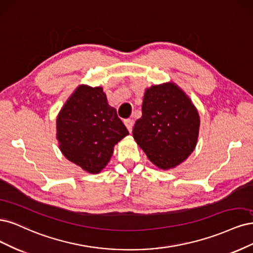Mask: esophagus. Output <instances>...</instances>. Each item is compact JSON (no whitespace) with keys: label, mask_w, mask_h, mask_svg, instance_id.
I'll list each match as a JSON object with an SVG mask.
<instances>
[{"label":"esophagus","mask_w":253,"mask_h":253,"mask_svg":"<svg viewBox=\"0 0 253 253\" xmlns=\"http://www.w3.org/2000/svg\"><path fill=\"white\" fill-rule=\"evenodd\" d=\"M124 123H125L126 127H127V129H128V131H129V132H131V131H132V128H133V124H134L133 120H131V119L125 120V121H124Z\"/></svg>","instance_id":"obj_1"}]
</instances>
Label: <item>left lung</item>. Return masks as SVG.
Segmentation results:
<instances>
[{
  "instance_id": "left-lung-1",
  "label": "left lung",
  "mask_w": 253,
  "mask_h": 253,
  "mask_svg": "<svg viewBox=\"0 0 253 253\" xmlns=\"http://www.w3.org/2000/svg\"><path fill=\"white\" fill-rule=\"evenodd\" d=\"M199 127V113L189 97L173 83H166L146 90L142 118L132 133L147 158L165 170L188 158L197 145Z\"/></svg>"
}]
</instances>
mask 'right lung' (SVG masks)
Returning <instances> with one entry per match:
<instances>
[{"instance_id": "right-lung-1", "label": "right lung", "mask_w": 253, "mask_h": 253, "mask_svg": "<svg viewBox=\"0 0 253 253\" xmlns=\"http://www.w3.org/2000/svg\"><path fill=\"white\" fill-rule=\"evenodd\" d=\"M102 87L79 86L56 119V137L65 158L89 173L107 165L115 146L128 134Z\"/></svg>"}]
</instances>
